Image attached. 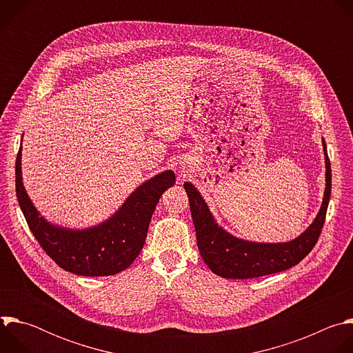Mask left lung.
Returning <instances> with one entry per match:
<instances>
[{"label":"left lung","mask_w":353,"mask_h":353,"mask_svg":"<svg viewBox=\"0 0 353 353\" xmlns=\"http://www.w3.org/2000/svg\"><path fill=\"white\" fill-rule=\"evenodd\" d=\"M323 149L325 190L320 211L303 233L285 243H259L230 234L216 223L199 191L190 181L184 183L199 254L214 274L229 279L259 278L286 271L310 253L321 233L331 196V165L324 138Z\"/></svg>","instance_id":"obj_1"}]
</instances>
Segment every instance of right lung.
<instances>
[{"label":"right lung","instance_id":"obj_1","mask_svg":"<svg viewBox=\"0 0 353 353\" xmlns=\"http://www.w3.org/2000/svg\"><path fill=\"white\" fill-rule=\"evenodd\" d=\"M22 146L17 157L15 187L19 207L46 254L63 270L82 276H108L127 270L143 247L150 218L162 194L176 183L165 170L137 187L109 219L86 229L50 223L36 210L22 183Z\"/></svg>","mask_w":353,"mask_h":353}]
</instances>
